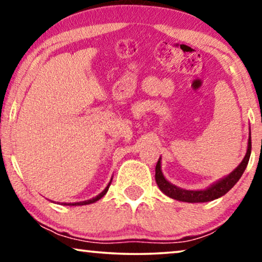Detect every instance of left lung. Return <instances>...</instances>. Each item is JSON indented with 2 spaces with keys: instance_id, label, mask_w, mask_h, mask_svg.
Returning <instances> with one entry per match:
<instances>
[{
  "instance_id": "1",
  "label": "left lung",
  "mask_w": 262,
  "mask_h": 262,
  "mask_svg": "<svg viewBox=\"0 0 262 262\" xmlns=\"http://www.w3.org/2000/svg\"><path fill=\"white\" fill-rule=\"evenodd\" d=\"M250 152H252V136H250L249 132L247 153L245 158H243V160L241 161V164L238 165L230 174H228L227 177H224V178L219 180V182L212 184L211 186L205 190H184L180 189L178 186L173 185V184L169 183L168 180L165 179L163 172H161L160 159L158 160V164L156 166V182L158 184V186H159V189L163 191L166 196H168L169 198H173V200L187 202V203H204V202L217 200V198L224 196V194L238 182V179L241 178L247 165H248Z\"/></svg>"
}]
</instances>
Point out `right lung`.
<instances>
[{
	"label": "right lung",
	"mask_w": 262,
	"mask_h": 262,
	"mask_svg": "<svg viewBox=\"0 0 262 262\" xmlns=\"http://www.w3.org/2000/svg\"><path fill=\"white\" fill-rule=\"evenodd\" d=\"M110 183H112V180H110L109 182V184L108 185H106V187L104 190L102 191L101 193L99 194H97V196L96 197H94V198H91V200H88V201H83V202H77V203H62L64 205H75V206H77V205H86V204H91V203H95V202H97L98 200H101V198L104 196V194L108 192V189H109V186H110Z\"/></svg>",
	"instance_id": "1"
}]
</instances>
